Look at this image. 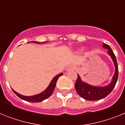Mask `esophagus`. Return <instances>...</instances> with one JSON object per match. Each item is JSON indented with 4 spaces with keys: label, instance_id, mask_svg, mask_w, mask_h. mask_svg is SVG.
Masks as SVG:
<instances>
[{
    "label": "esophagus",
    "instance_id": "34e87169",
    "mask_svg": "<svg viewBox=\"0 0 125 125\" xmlns=\"http://www.w3.org/2000/svg\"><path fill=\"white\" fill-rule=\"evenodd\" d=\"M73 69H75V66H73V65H70V66H68V68H67V71L73 70Z\"/></svg>",
    "mask_w": 125,
    "mask_h": 125
}]
</instances>
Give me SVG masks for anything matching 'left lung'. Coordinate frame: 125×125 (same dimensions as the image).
I'll return each instance as SVG.
<instances>
[{
    "label": "left lung",
    "mask_w": 125,
    "mask_h": 125,
    "mask_svg": "<svg viewBox=\"0 0 125 125\" xmlns=\"http://www.w3.org/2000/svg\"><path fill=\"white\" fill-rule=\"evenodd\" d=\"M103 47L108 49V54L110 55L114 62L115 66V73L113 77L112 81L110 84L105 87H96L93 86L91 85L83 82L81 80L79 75H78V78L75 83V88L79 96L86 100L90 101H96L105 98L113 91V88L115 86L116 83L118 78V66L117 64V61L114 52L111 49L110 46L106 44L103 43Z\"/></svg>",
    "instance_id": "1"
}]
</instances>
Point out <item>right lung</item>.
Returning a JSON list of instances; mask_svg holds the SVG:
<instances>
[{
    "instance_id": "add662e5",
    "label": "right lung",
    "mask_w": 125,
    "mask_h": 125,
    "mask_svg": "<svg viewBox=\"0 0 125 125\" xmlns=\"http://www.w3.org/2000/svg\"><path fill=\"white\" fill-rule=\"evenodd\" d=\"M37 42V43H40V42ZM63 74L62 73H60L59 74L57 75L56 76H55L54 78H53L52 81L51 82L50 84L49 85V86L47 87V89L44 91L43 92H42L41 93L39 94H37V95L35 96H22L20 94L17 93L16 91H15L14 90L12 91H14V93L19 97L21 99L23 100H25L26 101H28V102H32V103H38L41 102V101H43V100H46L47 98H49L51 95L52 94V92L54 91V89L55 87H56V83H57V81L59 78V77L61 76Z\"/></svg>"
}]
</instances>
